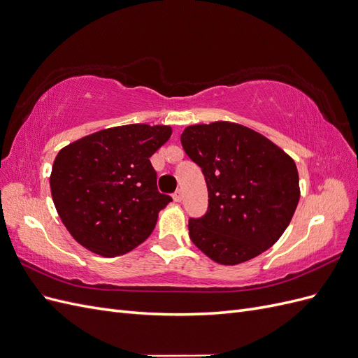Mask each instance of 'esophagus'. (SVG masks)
I'll use <instances>...</instances> for the list:
<instances>
[{
  "label": "esophagus",
  "mask_w": 358,
  "mask_h": 358,
  "mask_svg": "<svg viewBox=\"0 0 358 358\" xmlns=\"http://www.w3.org/2000/svg\"><path fill=\"white\" fill-rule=\"evenodd\" d=\"M182 199H183V194H182L180 189H178L175 194H173V200H175L176 203H180Z\"/></svg>",
  "instance_id": "esophagus-1"
}]
</instances>
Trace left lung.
I'll use <instances>...</instances> for the list:
<instances>
[{
  "mask_svg": "<svg viewBox=\"0 0 358 358\" xmlns=\"http://www.w3.org/2000/svg\"><path fill=\"white\" fill-rule=\"evenodd\" d=\"M180 142L209 191L208 213L188 224L192 243L224 266L273 246L300 199L294 159L263 134L230 121L189 125Z\"/></svg>",
  "mask_w": 358,
  "mask_h": 358,
  "instance_id": "1",
  "label": "left lung"
}]
</instances>
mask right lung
<instances>
[{
	"label": "right lung",
	"mask_w": 358,
	"mask_h": 358,
	"mask_svg": "<svg viewBox=\"0 0 358 358\" xmlns=\"http://www.w3.org/2000/svg\"><path fill=\"white\" fill-rule=\"evenodd\" d=\"M171 136L169 125L129 124L62 148L50 173L57 212L73 239L101 257L143 243L171 201L159 194L149 158Z\"/></svg>",
	"instance_id": "right-lung-1"
}]
</instances>
